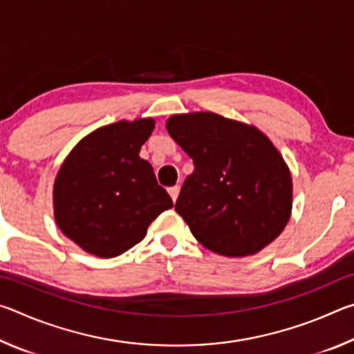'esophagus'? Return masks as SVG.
I'll list each match as a JSON object with an SVG mask.
<instances>
[{"label":"esophagus","instance_id":"obj_1","mask_svg":"<svg viewBox=\"0 0 354 354\" xmlns=\"http://www.w3.org/2000/svg\"><path fill=\"white\" fill-rule=\"evenodd\" d=\"M169 194L171 196L173 203H175L176 198H178V195H179V185H173V187H169Z\"/></svg>","mask_w":354,"mask_h":354}]
</instances>
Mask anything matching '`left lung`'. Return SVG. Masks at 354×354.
Returning a JSON list of instances; mask_svg holds the SVG:
<instances>
[{
  "label": "left lung",
  "mask_w": 354,
  "mask_h": 354,
  "mask_svg": "<svg viewBox=\"0 0 354 354\" xmlns=\"http://www.w3.org/2000/svg\"><path fill=\"white\" fill-rule=\"evenodd\" d=\"M167 129L194 160L175 209L207 250L227 257L272 243L292 211V176L259 129L214 112L173 115Z\"/></svg>",
  "instance_id": "1"
}]
</instances>
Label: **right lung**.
Returning a JSON list of instances; mask_svg holds the SVG:
<instances>
[{
	"mask_svg": "<svg viewBox=\"0 0 354 354\" xmlns=\"http://www.w3.org/2000/svg\"><path fill=\"white\" fill-rule=\"evenodd\" d=\"M153 118L118 122L77 143L57 173L55 215L70 241L100 257H115L139 243L151 221L173 206L139 158Z\"/></svg>",
	"mask_w": 354,
	"mask_h": 354,
	"instance_id": "1",
	"label": "right lung"
}]
</instances>
